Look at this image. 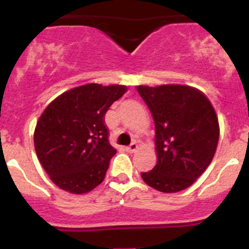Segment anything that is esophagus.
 Here are the masks:
<instances>
[{
    "instance_id": "34e87169",
    "label": "esophagus",
    "mask_w": 249,
    "mask_h": 249,
    "mask_svg": "<svg viewBox=\"0 0 249 249\" xmlns=\"http://www.w3.org/2000/svg\"><path fill=\"white\" fill-rule=\"evenodd\" d=\"M137 149H139V145H137L136 142L131 143V144H130L129 147H126V150H127V152H129V153H135Z\"/></svg>"
}]
</instances>
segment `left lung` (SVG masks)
Returning a JSON list of instances; mask_svg holds the SVG:
<instances>
[{"instance_id":"1","label":"left lung","mask_w":249,"mask_h":249,"mask_svg":"<svg viewBox=\"0 0 249 249\" xmlns=\"http://www.w3.org/2000/svg\"><path fill=\"white\" fill-rule=\"evenodd\" d=\"M155 124L157 164L141 173L149 187L161 193L189 188L205 172L219 140L217 113L208 97L183 84L139 85Z\"/></svg>"}]
</instances>
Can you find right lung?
I'll return each instance as SVG.
<instances>
[{
	"mask_svg": "<svg viewBox=\"0 0 249 249\" xmlns=\"http://www.w3.org/2000/svg\"><path fill=\"white\" fill-rule=\"evenodd\" d=\"M126 90L90 83L62 92L43 110L34 132L35 150L60 189L85 194L105 179L117 153L108 142L105 114Z\"/></svg>",
	"mask_w": 249,
	"mask_h": 249,
	"instance_id": "add662e5",
	"label": "right lung"
}]
</instances>
